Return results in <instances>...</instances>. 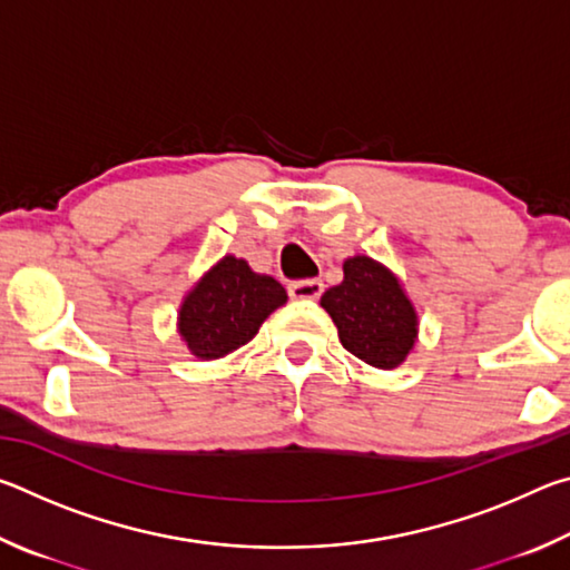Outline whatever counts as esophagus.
Masks as SVG:
<instances>
[{"label":"esophagus","instance_id":"34e87169","mask_svg":"<svg viewBox=\"0 0 570 570\" xmlns=\"http://www.w3.org/2000/svg\"><path fill=\"white\" fill-rule=\"evenodd\" d=\"M324 284L320 278H308V282H294L288 284V296L296 298V302H316L322 296Z\"/></svg>","mask_w":570,"mask_h":570}]
</instances>
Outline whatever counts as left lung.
Masks as SVG:
<instances>
[{"instance_id": "left-lung-1", "label": "left lung", "mask_w": 570, "mask_h": 570, "mask_svg": "<svg viewBox=\"0 0 570 570\" xmlns=\"http://www.w3.org/2000/svg\"><path fill=\"white\" fill-rule=\"evenodd\" d=\"M322 306L344 350L377 370H394L414 346L417 314L397 278L370 256L344 262V282L324 292Z\"/></svg>"}]
</instances>
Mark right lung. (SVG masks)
Wrapping results in <instances>:
<instances>
[{"mask_svg":"<svg viewBox=\"0 0 570 570\" xmlns=\"http://www.w3.org/2000/svg\"><path fill=\"white\" fill-rule=\"evenodd\" d=\"M284 302L286 292L276 278L254 274L244 258L226 256L183 302L180 336L200 360H218L254 340Z\"/></svg>","mask_w":570,"mask_h":570,"instance_id":"add662e5","label":"right lung"}]
</instances>
